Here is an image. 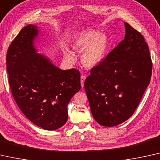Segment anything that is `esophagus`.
Masks as SVG:
<instances>
[{
  "mask_svg": "<svg viewBox=\"0 0 160 160\" xmlns=\"http://www.w3.org/2000/svg\"><path fill=\"white\" fill-rule=\"evenodd\" d=\"M85 78H86V77H85V75H81L80 77V83H81V86L83 87V85H84V82L85 80Z\"/></svg>",
  "mask_w": 160,
  "mask_h": 160,
  "instance_id": "34e87169",
  "label": "esophagus"
}]
</instances>
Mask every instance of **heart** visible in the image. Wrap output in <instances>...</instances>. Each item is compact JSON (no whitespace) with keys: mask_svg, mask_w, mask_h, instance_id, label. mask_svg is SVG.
I'll return each mask as SVG.
<instances>
[{"mask_svg":"<svg viewBox=\"0 0 160 160\" xmlns=\"http://www.w3.org/2000/svg\"><path fill=\"white\" fill-rule=\"evenodd\" d=\"M107 36L95 30L81 32L74 38L72 47L78 52H82L81 61L86 67H93L98 64L104 57L108 48ZM67 59L72 62L74 58L69 52L64 53Z\"/></svg>","mask_w":160,"mask_h":160,"instance_id":"b5f03b06","label":"heart"}]
</instances>
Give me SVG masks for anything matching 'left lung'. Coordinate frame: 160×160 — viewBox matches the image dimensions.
Instances as JSON below:
<instances>
[{
    "label": "left lung",
    "mask_w": 160,
    "mask_h": 160,
    "mask_svg": "<svg viewBox=\"0 0 160 160\" xmlns=\"http://www.w3.org/2000/svg\"><path fill=\"white\" fill-rule=\"evenodd\" d=\"M125 38L91 69L84 88L94 119L112 127L129 119L149 85L152 62L141 32L125 22Z\"/></svg>",
    "instance_id": "left-lung-1"
}]
</instances>
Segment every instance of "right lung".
I'll return each instance as SVG.
<instances>
[{
  "instance_id": "right-lung-1",
  "label": "right lung",
  "mask_w": 160,
  "mask_h": 160,
  "mask_svg": "<svg viewBox=\"0 0 160 160\" xmlns=\"http://www.w3.org/2000/svg\"><path fill=\"white\" fill-rule=\"evenodd\" d=\"M37 28L25 26L8 47V82L18 107L31 122L44 130H57L67 121V104L80 91V73L76 69L62 70L36 53Z\"/></svg>"
}]
</instances>
